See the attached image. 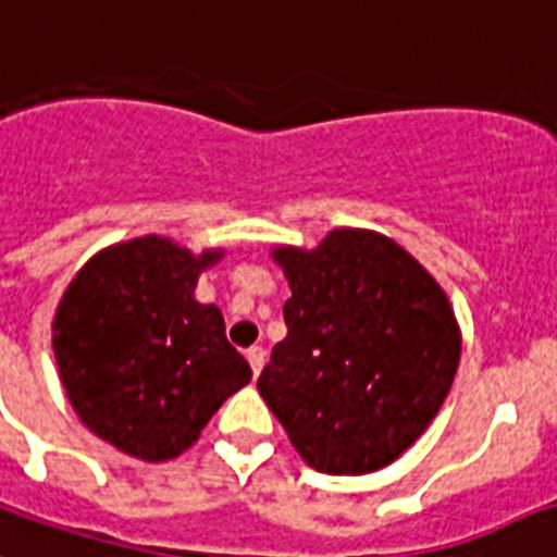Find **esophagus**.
I'll use <instances>...</instances> for the list:
<instances>
[{
	"label": "esophagus",
	"mask_w": 557,
	"mask_h": 557,
	"mask_svg": "<svg viewBox=\"0 0 557 557\" xmlns=\"http://www.w3.org/2000/svg\"><path fill=\"white\" fill-rule=\"evenodd\" d=\"M247 360H249V369H252V374H261V369H264V360H267V351L261 346H252L247 351Z\"/></svg>",
	"instance_id": "1"
}]
</instances>
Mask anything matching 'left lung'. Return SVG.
Wrapping results in <instances>:
<instances>
[{"instance_id": "8db88e82", "label": "left lung", "mask_w": 557, "mask_h": 557, "mask_svg": "<svg viewBox=\"0 0 557 557\" xmlns=\"http://www.w3.org/2000/svg\"><path fill=\"white\" fill-rule=\"evenodd\" d=\"M290 282L287 337L258 392L310 468L360 476L418 442L462 355L447 293L377 232L334 230L317 249L275 247Z\"/></svg>"}]
</instances>
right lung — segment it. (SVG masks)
Returning <instances> with one entry per match:
<instances>
[{"instance_id": "obj_1", "label": "right lung", "mask_w": 557, "mask_h": 557, "mask_svg": "<svg viewBox=\"0 0 557 557\" xmlns=\"http://www.w3.org/2000/svg\"><path fill=\"white\" fill-rule=\"evenodd\" d=\"M220 258L145 235L101 249L63 293L51 325L60 381L77 418L122 454L174 459L252 381L223 313L194 299Z\"/></svg>"}]
</instances>
